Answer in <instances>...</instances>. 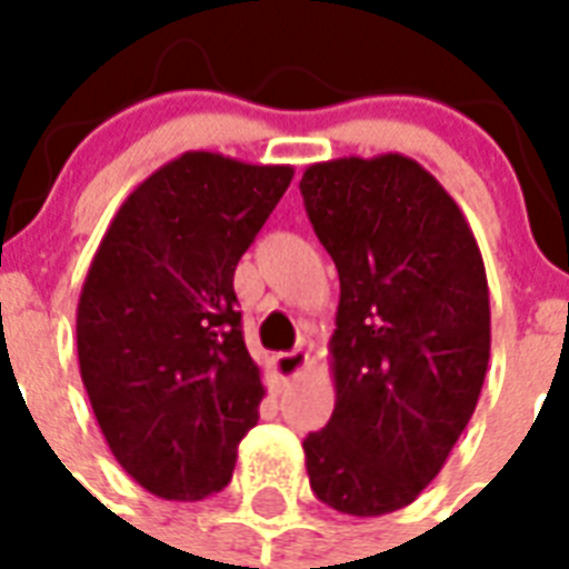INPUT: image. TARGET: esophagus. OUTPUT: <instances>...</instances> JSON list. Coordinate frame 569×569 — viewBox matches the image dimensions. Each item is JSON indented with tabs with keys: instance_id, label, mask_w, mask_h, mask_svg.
<instances>
[{
	"instance_id": "esophagus-1",
	"label": "esophagus",
	"mask_w": 569,
	"mask_h": 569,
	"mask_svg": "<svg viewBox=\"0 0 569 569\" xmlns=\"http://www.w3.org/2000/svg\"><path fill=\"white\" fill-rule=\"evenodd\" d=\"M307 363H310V355L303 348H295V351H283L274 357V372L280 380H292L295 375H301Z\"/></svg>"
}]
</instances>
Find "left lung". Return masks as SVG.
<instances>
[{
  "mask_svg": "<svg viewBox=\"0 0 569 569\" xmlns=\"http://www.w3.org/2000/svg\"><path fill=\"white\" fill-rule=\"evenodd\" d=\"M301 194L339 271L337 407L303 440L310 487L333 511L380 517L431 485L472 419L490 360L485 259L407 156L310 164Z\"/></svg>",
  "mask_w": 569,
  "mask_h": 569,
  "instance_id": "1",
  "label": "left lung"
}]
</instances>
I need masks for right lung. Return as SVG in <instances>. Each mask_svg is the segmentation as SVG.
Wrapping results in <instances>:
<instances>
[{"instance_id": "1", "label": "right lung", "mask_w": 569, "mask_h": 569, "mask_svg": "<svg viewBox=\"0 0 569 569\" xmlns=\"http://www.w3.org/2000/svg\"><path fill=\"white\" fill-rule=\"evenodd\" d=\"M292 173L182 153L123 200L93 253L76 310L79 372L111 455L159 499L223 490L257 425L266 387L232 274Z\"/></svg>"}]
</instances>
